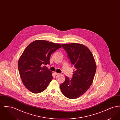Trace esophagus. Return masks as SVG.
<instances>
[{
  "label": "esophagus",
  "instance_id": "34e87169",
  "mask_svg": "<svg viewBox=\"0 0 120 120\" xmlns=\"http://www.w3.org/2000/svg\"><path fill=\"white\" fill-rule=\"evenodd\" d=\"M54 74H55V75H58L59 74V73H57V72H54Z\"/></svg>",
  "mask_w": 120,
  "mask_h": 120
}]
</instances>
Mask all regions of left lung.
I'll list each match as a JSON object with an SVG mask.
<instances>
[{
	"label": "left lung",
	"instance_id": "obj_1",
	"mask_svg": "<svg viewBox=\"0 0 120 120\" xmlns=\"http://www.w3.org/2000/svg\"><path fill=\"white\" fill-rule=\"evenodd\" d=\"M62 45L75 70L71 79L66 76L65 81L60 85V89L65 96L75 99L83 95L91 85L96 64L91 52L86 46L75 43Z\"/></svg>",
	"mask_w": 120,
	"mask_h": 120
}]
</instances>
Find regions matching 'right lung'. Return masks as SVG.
Listing matches in <instances>:
<instances>
[{"instance_id": "add662e5", "label": "right lung", "mask_w": 120, "mask_h": 120, "mask_svg": "<svg viewBox=\"0 0 120 120\" xmlns=\"http://www.w3.org/2000/svg\"><path fill=\"white\" fill-rule=\"evenodd\" d=\"M61 45L44 40H36L25 49L19 58L18 68L22 80L29 91L38 94L44 91L52 79V72L45 68L51 55Z\"/></svg>"}]
</instances>
